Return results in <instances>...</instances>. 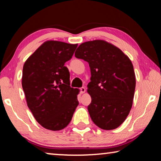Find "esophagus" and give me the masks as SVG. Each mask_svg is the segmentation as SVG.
<instances>
[{
	"label": "esophagus",
	"mask_w": 161,
	"mask_h": 161,
	"mask_svg": "<svg viewBox=\"0 0 161 161\" xmlns=\"http://www.w3.org/2000/svg\"><path fill=\"white\" fill-rule=\"evenodd\" d=\"M85 92H86V89L84 88V87H81V88H80V92L81 94H84Z\"/></svg>",
	"instance_id": "1"
}]
</instances>
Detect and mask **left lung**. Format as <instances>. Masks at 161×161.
Returning <instances> with one entry per match:
<instances>
[{
	"instance_id": "left-lung-1",
	"label": "left lung",
	"mask_w": 161,
	"mask_h": 161,
	"mask_svg": "<svg viewBox=\"0 0 161 161\" xmlns=\"http://www.w3.org/2000/svg\"><path fill=\"white\" fill-rule=\"evenodd\" d=\"M75 57L89 63L92 97L88 111L92 121L103 130L118 128L132 107L136 77L130 59L116 46L103 40L84 42Z\"/></svg>"
}]
</instances>
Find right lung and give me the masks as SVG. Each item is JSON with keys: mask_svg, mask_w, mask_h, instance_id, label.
Returning <instances> with one entry per match:
<instances>
[{"mask_svg": "<svg viewBox=\"0 0 161 161\" xmlns=\"http://www.w3.org/2000/svg\"><path fill=\"white\" fill-rule=\"evenodd\" d=\"M77 47L47 41L24 64L22 86L27 104L36 121L47 129H63L79 105V89L70 86L69 72L64 66Z\"/></svg>", "mask_w": 161, "mask_h": 161, "instance_id": "1", "label": "right lung"}]
</instances>
